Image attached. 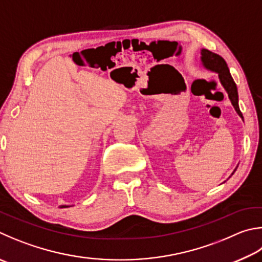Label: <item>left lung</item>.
<instances>
[{
	"label": "left lung",
	"instance_id": "8db88e82",
	"mask_svg": "<svg viewBox=\"0 0 262 262\" xmlns=\"http://www.w3.org/2000/svg\"><path fill=\"white\" fill-rule=\"evenodd\" d=\"M202 61L203 65L205 66L207 70L214 71V72H216L219 74V79H220L223 88L227 90L228 96H229L230 102L232 105H234L236 112L238 113V116L241 118H243V115H242L238 106V93H237L236 83L231 78L226 60L223 59L220 55L214 54V52L207 49H202Z\"/></svg>",
	"mask_w": 262,
	"mask_h": 262
}]
</instances>
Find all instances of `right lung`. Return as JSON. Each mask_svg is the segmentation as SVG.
<instances>
[{"label": "right lung", "instance_id": "add662e5", "mask_svg": "<svg viewBox=\"0 0 262 262\" xmlns=\"http://www.w3.org/2000/svg\"><path fill=\"white\" fill-rule=\"evenodd\" d=\"M61 207H69V206H65V205H64V206H61Z\"/></svg>", "mask_w": 262, "mask_h": 262}]
</instances>
